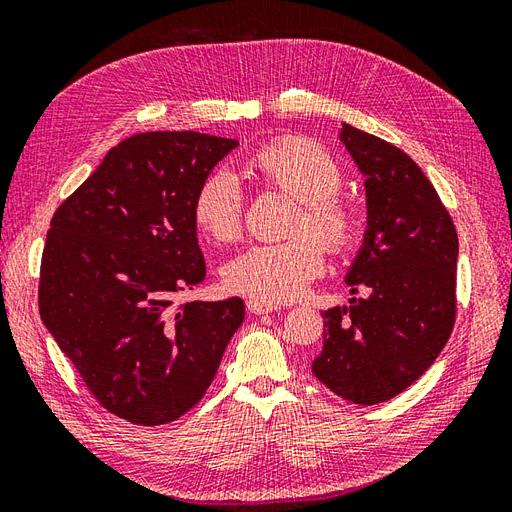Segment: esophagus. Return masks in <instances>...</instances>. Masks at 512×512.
Returning a JSON list of instances; mask_svg holds the SVG:
<instances>
[{
  "mask_svg": "<svg viewBox=\"0 0 512 512\" xmlns=\"http://www.w3.org/2000/svg\"><path fill=\"white\" fill-rule=\"evenodd\" d=\"M275 309H277V305H269V303L254 301V299L247 301V312L254 314V316H260V314H271V312H275Z\"/></svg>",
  "mask_w": 512,
  "mask_h": 512,
  "instance_id": "1",
  "label": "esophagus"
}]
</instances>
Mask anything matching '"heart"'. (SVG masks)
Wrapping results in <instances>:
<instances>
[{
	"mask_svg": "<svg viewBox=\"0 0 512 512\" xmlns=\"http://www.w3.org/2000/svg\"><path fill=\"white\" fill-rule=\"evenodd\" d=\"M243 170L260 188L297 200L299 213L294 215L292 232L314 234L333 256H344L359 243L361 213L337 194L342 188V168L318 143L299 136L277 138L254 151ZM192 215L196 226L213 241H235L243 226V194L235 177L226 170L209 173L194 194ZM313 238L301 235L247 247L228 262V288L269 305L294 299L324 267L321 242Z\"/></svg>",
	"mask_w": 512,
	"mask_h": 512,
	"instance_id": "heart-1",
	"label": "heart"
}]
</instances>
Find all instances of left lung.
Wrapping results in <instances>:
<instances>
[{"label": "left lung", "mask_w": 512, "mask_h": 512, "mask_svg": "<svg viewBox=\"0 0 512 512\" xmlns=\"http://www.w3.org/2000/svg\"><path fill=\"white\" fill-rule=\"evenodd\" d=\"M339 141L365 177L367 230L346 273L350 294L365 297L322 314L312 371L335 395L374 406L421 378L451 337L459 241L408 153L348 123Z\"/></svg>", "instance_id": "1"}]
</instances>
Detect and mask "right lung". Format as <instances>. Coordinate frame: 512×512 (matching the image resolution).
I'll return each instance as SVG.
<instances>
[{"mask_svg": "<svg viewBox=\"0 0 512 512\" xmlns=\"http://www.w3.org/2000/svg\"><path fill=\"white\" fill-rule=\"evenodd\" d=\"M200 132L134 134L55 211L38 305L87 389L134 425L177 421L203 399L245 305L190 301L205 280L194 194L235 149Z\"/></svg>", "mask_w": 512, "mask_h": 512, "instance_id": "add662e5", "label": "right lung"}]
</instances>
